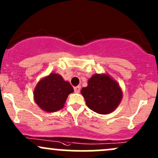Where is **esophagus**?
I'll return each mask as SVG.
<instances>
[{"label":"esophagus","mask_w":158,"mask_h":158,"mask_svg":"<svg viewBox=\"0 0 158 158\" xmlns=\"http://www.w3.org/2000/svg\"><path fill=\"white\" fill-rule=\"evenodd\" d=\"M74 92L78 93H80V90H81V86H75V87L74 88Z\"/></svg>","instance_id":"esophagus-1"}]
</instances>
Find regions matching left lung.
<instances>
[{
    "instance_id": "1",
    "label": "left lung",
    "mask_w": 158,
    "mask_h": 158,
    "mask_svg": "<svg viewBox=\"0 0 158 158\" xmlns=\"http://www.w3.org/2000/svg\"><path fill=\"white\" fill-rule=\"evenodd\" d=\"M81 92L88 108L102 114L112 112L122 99L118 83L106 74L93 75L88 81V86Z\"/></svg>"
}]
</instances>
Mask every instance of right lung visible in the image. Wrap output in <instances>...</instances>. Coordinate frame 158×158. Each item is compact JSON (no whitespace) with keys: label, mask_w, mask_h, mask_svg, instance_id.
I'll list each match as a JSON object with an SVG mask.
<instances>
[{"label":"right lung","mask_w":158,"mask_h":158,"mask_svg":"<svg viewBox=\"0 0 158 158\" xmlns=\"http://www.w3.org/2000/svg\"><path fill=\"white\" fill-rule=\"evenodd\" d=\"M74 89L58 74H50L40 80L34 92L35 101L41 109L55 112L63 108L65 100Z\"/></svg>","instance_id":"right-lung-1"}]
</instances>
